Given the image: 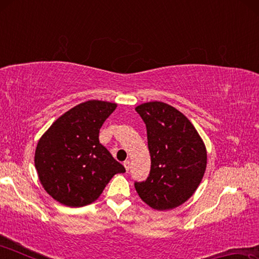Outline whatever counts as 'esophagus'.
<instances>
[{
	"label": "esophagus",
	"instance_id": "obj_1",
	"mask_svg": "<svg viewBox=\"0 0 259 259\" xmlns=\"http://www.w3.org/2000/svg\"><path fill=\"white\" fill-rule=\"evenodd\" d=\"M123 165H124V168H125L126 171H129V169H130V161H128V160L124 161L123 162Z\"/></svg>",
	"mask_w": 259,
	"mask_h": 259
}]
</instances>
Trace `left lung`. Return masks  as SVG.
<instances>
[{
	"label": "left lung",
	"mask_w": 259,
	"mask_h": 259,
	"mask_svg": "<svg viewBox=\"0 0 259 259\" xmlns=\"http://www.w3.org/2000/svg\"><path fill=\"white\" fill-rule=\"evenodd\" d=\"M146 124L151 171L135 188L156 210L183 204L199 187L207 166V151L190 120L170 105L150 102L136 107Z\"/></svg>",
	"instance_id": "left-lung-1"
}]
</instances>
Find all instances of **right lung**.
<instances>
[{"label": "right lung", "instance_id": "1", "mask_svg": "<svg viewBox=\"0 0 259 259\" xmlns=\"http://www.w3.org/2000/svg\"><path fill=\"white\" fill-rule=\"evenodd\" d=\"M116 104L88 100L57 119L38 140L35 168L49 195L67 207L99 198L115 174L125 172L99 143V130Z\"/></svg>", "mask_w": 259, "mask_h": 259}]
</instances>
